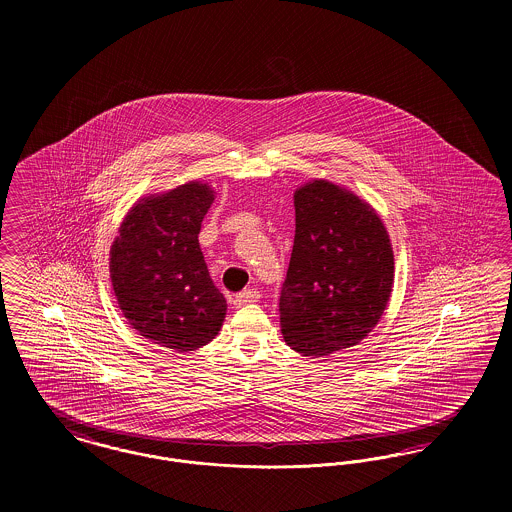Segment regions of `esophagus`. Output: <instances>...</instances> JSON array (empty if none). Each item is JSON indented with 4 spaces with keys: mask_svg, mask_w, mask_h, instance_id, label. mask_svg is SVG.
<instances>
[{
    "mask_svg": "<svg viewBox=\"0 0 512 512\" xmlns=\"http://www.w3.org/2000/svg\"><path fill=\"white\" fill-rule=\"evenodd\" d=\"M259 299H261V292L251 288V290H244V292L238 293L232 303H234V307H244V305H249V303H257Z\"/></svg>",
    "mask_w": 512,
    "mask_h": 512,
    "instance_id": "34e87169",
    "label": "esophagus"
}]
</instances>
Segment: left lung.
Returning a JSON list of instances; mask_svg holds the SVG:
<instances>
[{"mask_svg":"<svg viewBox=\"0 0 512 512\" xmlns=\"http://www.w3.org/2000/svg\"><path fill=\"white\" fill-rule=\"evenodd\" d=\"M293 199L280 326L293 351L322 357L357 345L378 324L390 301L393 251L374 209L340 186L315 180Z\"/></svg>","mask_w":512,"mask_h":512,"instance_id":"8db88e82","label":"left lung"}]
</instances>
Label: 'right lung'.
I'll return each mask as SVG.
<instances>
[{"label":"right lung","mask_w":512,"mask_h":512,"mask_svg":"<svg viewBox=\"0 0 512 512\" xmlns=\"http://www.w3.org/2000/svg\"><path fill=\"white\" fill-rule=\"evenodd\" d=\"M213 199L199 182L147 197L126 215L111 247L122 315L140 336L176 351L207 345L226 315L197 240Z\"/></svg>","instance_id":"right-lung-1"}]
</instances>
